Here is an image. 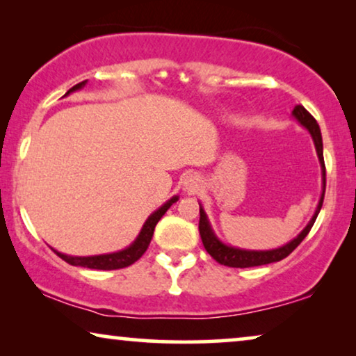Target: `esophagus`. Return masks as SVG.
Listing matches in <instances>:
<instances>
[{"instance_id":"esophagus-1","label":"esophagus","mask_w":356,"mask_h":356,"mask_svg":"<svg viewBox=\"0 0 356 356\" xmlns=\"http://www.w3.org/2000/svg\"><path fill=\"white\" fill-rule=\"evenodd\" d=\"M201 184H202V179L199 175H188L183 181L184 191H188V193H196L197 189L201 188Z\"/></svg>"}]
</instances>
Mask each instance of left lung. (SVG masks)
Returning <instances> with one entry per match:
<instances>
[{
    "instance_id": "1",
    "label": "left lung",
    "mask_w": 356,
    "mask_h": 356,
    "mask_svg": "<svg viewBox=\"0 0 356 356\" xmlns=\"http://www.w3.org/2000/svg\"><path fill=\"white\" fill-rule=\"evenodd\" d=\"M291 116H293V118L298 121L305 129H308L311 138H313L316 154H318L321 172H323V193H321L318 207H316V211L313 213V217H311V220L308 222V225H306L303 230L293 238V240L289 241L284 246L275 248V250L259 251V250H243V248L225 245V243L218 240L217 235L212 230L211 222H209L207 218V213L204 212V207L199 204V213H201V217H199V233H201L202 245L206 248L209 254H211L218 264H223L228 267H241L243 269V267H254V266L270 264V262H279L284 259V257L289 256L290 252L305 240V236L308 235L311 227L314 225L316 218H318V213L321 211V207H323L324 193H325V165H324V155H323V136H321L318 121L311 116L309 111L306 110L303 105H296L293 111H291Z\"/></svg>"
}]
</instances>
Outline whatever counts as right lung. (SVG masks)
Wrapping results in <instances>:
<instances>
[{"instance_id": "1", "label": "right lung", "mask_w": 356, "mask_h": 356, "mask_svg": "<svg viewBox=\"0 0 356 356\" xmlns=\"http://www.w3.org/2000/svg\"><path fill=\"white\" fill-rule=\"evenodd\" d=\"M86 84H87V81H82V82H79V84H76L74 87H71V89L65 94V97L72 94V92L82 89ZM177 201H178V196H173L172 199H168V201L165 202L162 207H159L157 211L150 213V216L147 217V220L144 222L143 228H140L139 235L136 236V240L131 243L128 248H124V250L116 251V252H108V254H99V256H67L56 250H53V251H55L63 261H66L67 264H71V266H81V267H87V269H99V270L123 269V267L134 264V262L138 261L145 251H147L149 243H150V240H152L155 225H157L160 218L163 217V213L167 212L168 209L172 207Z\"/></svg>"}]
</instances>
